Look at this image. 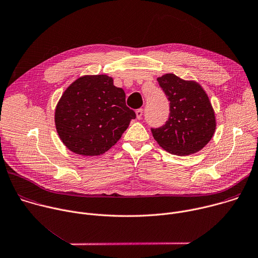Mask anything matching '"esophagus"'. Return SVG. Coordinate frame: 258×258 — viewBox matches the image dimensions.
I'll list each match as a JSON object with an SVG mask.
<instances>
[{
    "mask_svg": "<svg viewBox=\"0 0 258 258\" xmlns=\"http://www.w3.org/2000/svg\"><path fill=\"white\" fill-rule=\"evenodd\" d=\"M143 112H144V110H143L142 108L137 109L136 114H137V118H138V119H141V118H142V116H143Z\"/></svg>",
    "mask_w": 258,
    "mask_h": 258,
    "instance_id": "esophagus-1",
    "label": "esophagus"
}]
</instances>
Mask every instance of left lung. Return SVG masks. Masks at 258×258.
Instances as JSON below:
<instances>
[{
  "label": "left lung",
  "instance_id": "1",
  "mask_svg": "<svg viewBox=\"0 0 258 258\" xmlns=\"http://www.w3.org/2000/svg\"><path fill=\"white\" fill-rule=\"evenodd\" d=\"M170 101L165 124L151 127L154 139L167 152L179 156L202 150L212 139L216 119L208 95L201 86L174 74L157 79Z\"/></svg>",
  "mask_w": 258,
  "mask_h": 258
}]
</instances>
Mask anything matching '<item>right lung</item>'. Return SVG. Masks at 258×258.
<instances>
[{
    "instance_id": "obj_1",
    "label": "right lung",
    "mask_w": 258,
    "mask_h": 258,
    "mask_svg": "<svg viewBox=\"0 0 258 258\" xmlns=\"http://www.w3.org/2000/svg\"><path fill=\"white\" fill-rule=\"evenodd\" d=\"M135 118V111L125 104L124 91L106 75L76 80L63 92L54 115L61 142L83 156L108 151Z\"/></svg>"
}]
</instances>
